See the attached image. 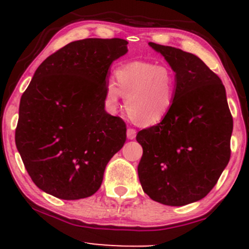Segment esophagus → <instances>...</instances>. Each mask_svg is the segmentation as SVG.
Returning a JSON list of instances; mask_svg holds the SVG:
<instances>
[{
  "mask_svg": "<svg viewBox=\"0 0 249 249\" xmlns=\"http://www.w3.org/2000/svg\"><path fill=\"white\" fill-rule=\"evenodd\" d=\"M126 136H127L128 139H131V141H132V139L136 138V136H137L136 130H134V128H127Z\"/></svg>",
  "mask_w": 249,
  "mask_h": 249,
  "instance_id": "esophagus-1",
  "label": "esophagus"
}]
</instances>
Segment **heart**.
<instances>
[{"instance_id":"heart-1","label":"heart","mask_w":249,"mask_h":249,"mask_svg":"<svg viewBox=\"0 0 249 249\" xmlns=\"http://www.w3.org/2000/svg\"><path fill=\"white\" fill-rule=\"evenodd\" d=\"M116 83L105 87V104L118 107L121 95L125 97L128 118L139 126L158 124L173 107L176 76L166 65L152 62H130L116 70Z\"/></svg>"}]
</instances>
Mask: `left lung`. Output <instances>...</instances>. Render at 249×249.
<instances>
[{
	"instance_id": "left-lung-1",
	"label": "left lung",
	"mask_w": 249,
	"mask_h": 249,
	"mask_svg": "<svg viewBox=\"0 0 249 249\" xmlns=\"http://www.w3.org/2000/svg\"><path fill=\"white\" fill-rule=\"evenodd\" d=\"M148 45L176 72V90L170 113L137 134L139 181L154 201L184 206L205 198L227 166L233 118L221 79L198 56Z\"/></svg>"
}]
</instances>
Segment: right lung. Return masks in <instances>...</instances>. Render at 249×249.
Listing matches in <instances>:
<instances>
[{"mask_svg":"<svg viewBox=\"0 0 249 249\" xmlns=\"http://www.w3.org/2000/svg\"><path fill=\"white\" fill-rule=\"evenodd\" d=\"M122 38L71 42L37 68L19 102L15 142L35 185L64 200L88 198L126 141V125L105 111L113 61L127 53Z\"/></svg>","mask_w":249,"mask_h":249,"instance_id":"add662e5","label":"right lung"}]
</instances>
